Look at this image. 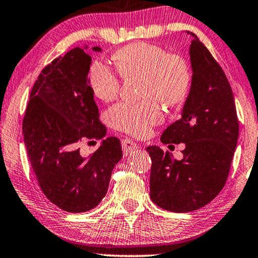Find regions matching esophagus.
<instances>
[{
  "label": "esophagus",
  "mask_w": 258,
  "mask_h": 258,
  "mask_svg": "<svg viewBox=\"0 0 258 258\" xmlns=\"http://www.w3.org/2000/svg\"><path fill=\"white\" fill-rule=\"evenodd\" d=\"M122 148H123V151H124V154L128 155L130 153H133L135 149H137V144L132 140L125 139V140H122Z\"/></svg>",
  "instance_id": "1"
}]
</instances>
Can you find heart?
<instances>
[{"label": "heart", "mask_w": 258, "mask_h": 258, "mask_svg": "<svg viewBox=\"0 0 258 258\" xmlns=\"http://www.w3.org/2000/svg\"><path fill=\"white\" fill-rule=\"evenodd\" d=\"M123 77L143 76V102H121L109 109L108 121L121 132L144 136L160 124L163 112L155 98L165 105H177L185 100L191 83V72L182 56L169 54L156 44L136 42L112 55ZM89 84L95 96L103 102L117 97L121 79L107 63L96 59L89 70Z\"/></svg>", "instance_id": "heart-1"}]
</instances>
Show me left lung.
Instances as JSON below:
<instances>
[{"label": "left lung", "mask_w": 258, "mask_h": 258, "mask_svg": "<svg viewBox=\"0 0 258 258\" xmlns=\"http://www.w3.org/2000/svg\"><path fill=\"white\" fill-rule=\"evenodd\" d=\"M189 48L191 87L181 118L164 130L162 143H184L181 161L160 147L151 157L150 199L162 209L189 213L211 202L227 182L238 140V119L227 76L194 33Z\"/></svg>", "instance_id": "1"}]
</instances>
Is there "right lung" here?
I'll return each mask as SVG.
<instances>
[{
	"mask_svg": "<svg viewBox=\"0 0 258 258\" xmlns=\"http://www.w3.org/2000/svg\"><path fill=\"white\" fill-rule=\"evenodd\" d=\"M84 49L74 48L42 70L22 124L38 185L51 203L74 214L89 211L101 202L112 169L122 158L117 137L101 139L107 129L98 119L88 79L91 56ZM82 139H101L102 143L93 155L83 158L78 148Z\"/></svg>",
	"mask_w": 258,
	"mask_h": 258,
	"instance_id": "obj_1",
	"label": "right lung"
}]
</instances>
